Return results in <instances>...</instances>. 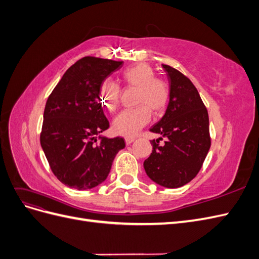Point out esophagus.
Returning <instances> with one entry per match:
<instances>
[{
	"label": "esophagus",
	"mask_w": 259,
	"mask_h": 259,
	"mask_svg": "<svg viewBox=\"0 0 259 259\" xmlns=\"http://www.w3.org/2000/svg\"><path fill=\"white\" fill-rule=\"evenodd\" d=\"M134 140H135L134 137H125V143H126V145L132 144L133 142H134Z\"/></svg>",
	"instance_id": "34e87169"
}]
</instances>
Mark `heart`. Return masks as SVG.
Listing matches in <instances>:
<instances>
[{
	"label": "heart",
	"instance_id": "b5f03b06",
	"mask_svg": "<svg viewBox=\"0 0 259 259\" xmlns=\"http://www.w3.org/2000/svg\"><path fill=\"white\" fill-rule=\"evenodd\" d=\"M121 77L125 85L137 90L135 97L137 107L121 112L112 125L116 134L131 137L149 123L151 111L161 114L166 110L170 100V88L166 81L156 77L153 68L145 62L125 69ZM98 94L101 104L107 110H116L121 98L119 85L106 79L100 83Z\"/></svg>",
	"mask_w": 259,
	"mask_h": 259
}]
</instances>
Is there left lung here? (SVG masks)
<instances>
[{
	"label": "left lung",
	"instance_id": "left-lung-1",
	"mask_svg": "<svg viewBox=\"0 0 259 259\" xmlns=\"http://www.w3.org/2000/svg\"><path fill=\"white\" fill-rule=\"evenodd\" d=\"M170 82V100L150 132L165 138L152 140L144 162L147 175L166 188L182 187L198 175L210 147L208 113L193 83L177 69L163 65Z\"/></svg>",
	"mask_w": 259,
	"mask_h": 259
}]
</instances>
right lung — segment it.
Here are the masks:
<instances>
[{
    "label": "right lung",
    "instance_id": "add662e5",
    "mask_svg": "<svg viewBox=\"0 0 259 259\" xmlns=\"http://www.w3.org/2000/svg\"><path fill=\"white\" fill-rule=\"evenodd\" d=\"M123 61L86 56L70 67L49 96L40 142L54 175L77 190L101 184L115 154L125 147L122 137L98 136L109 127L98 89Z\"/></svg>",
    "mask_w": 259,
    "mask_h": 259
}]
</instances>
